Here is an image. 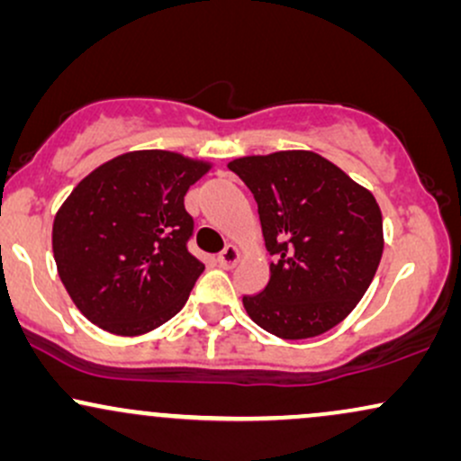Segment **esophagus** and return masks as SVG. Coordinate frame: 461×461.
<instances>
[{
	"instance_id": "1",
	"label": "esophagus",
	"mask_w": 461,
	"mask_h": 461,
	"mask_svg": "<svg viewBox=\"0 0 461 461\" xmlns=\"http://www.w3.org/2000/svg\"><path fill=\"white\" fill-rule=\"evenodd\" d=\"M240 249L238 247H234V245H227L223 251L219 253V264L223 268H231V267H236L238 264V260H240Z\"/></svg>"
}]
</instances>
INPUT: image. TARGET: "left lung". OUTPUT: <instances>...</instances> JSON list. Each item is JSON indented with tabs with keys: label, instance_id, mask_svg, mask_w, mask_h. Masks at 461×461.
<instances>
[{
	"label": "left lung",
	"instance_id": "1",
	"mask_svg": "<svg viewBox=\"0 0 461 461\" xmlns=\"http://www.w3.org/2000/svg\"><path fill=\"white\" fill-rule=\"evenodd\" d=\"M258 201L271 279L242 297L256 325L284 340L330 331L351 314L384 253L373 193L314 151L236 158L230 164Z\"/></svg>",
	"mask_w": 461,
	"mask_h": 461
}]
</instances>
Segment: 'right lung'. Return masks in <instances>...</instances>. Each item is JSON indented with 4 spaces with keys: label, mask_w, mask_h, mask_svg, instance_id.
<instances>
[{
    "label": "right lung",
    "mask_w": 461,
    "mask_h": 461,
    "mask_svg": "<svg viewBox=\"0 0 461 461\" xmlns=\"http://www.w3.org/2000/svg\"><path fill=\"white\" fill-rule=\"evenodd\" d=\"M212 168L176 151H128L88 173L56 212L51 247L76 308L116 336L177 314L203 264L190 256L184 197Z\"/></svg>",
    "instance_id": "obj_1"
}]
</instances>
